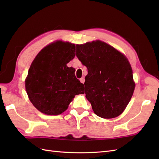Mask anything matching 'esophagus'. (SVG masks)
I'll return each instance as SVG.
<instances>
[{"mask_svg":"<svg viewBox=\"0 0 159 159\" xmlns=\"http://www.w3.org/2000/svg\"><path fill=\"white\" fill-rule=\"evenodd\" d=\"M80 82L81 83H82V84H84V82H85V78H84V77H83V78H80Z\"/></svg>","mask_w":159,"mask_h":159,"instance_id":"34e87169","label":"esophagus"}]
</instances>
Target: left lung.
<instances>
[{"instance_id":"8db88e82","label":"left lung","mask_w":159,"mask_h":159,"mask_svg":"<svg viewBox=\"0 0 159 159\" xmlns=\"http://www.w3.org/2000/svg\"><path fill=\"white\" fill-rule=\"evenodd\" d=\"M76 56L87 67L85 97L98 116L118 117L131 100L135 83L127 57L101 40L76 45Z\"/></svg>"}]
</instances>
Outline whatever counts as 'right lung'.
Segmentation results:
<instances>
[{
	"label": "right lung",
	"mask_w": 159,
	"mask_h": 159,
	"mask_svg": "<svg viewBox=\"0 0 159 159\" xmlns=\"http://www.w3.org/2000/svg\"><path fill=\"white\" fill-rule=\"evenodd\" d=\"M75 46L57 40L45 46L28 70L25 88L32 105L41 113L57 115L64 112L75 95L84 93V85L67 66L74 58Z\"/></svg>",
	"instance_id": "obj_1"
}]
</instances>
